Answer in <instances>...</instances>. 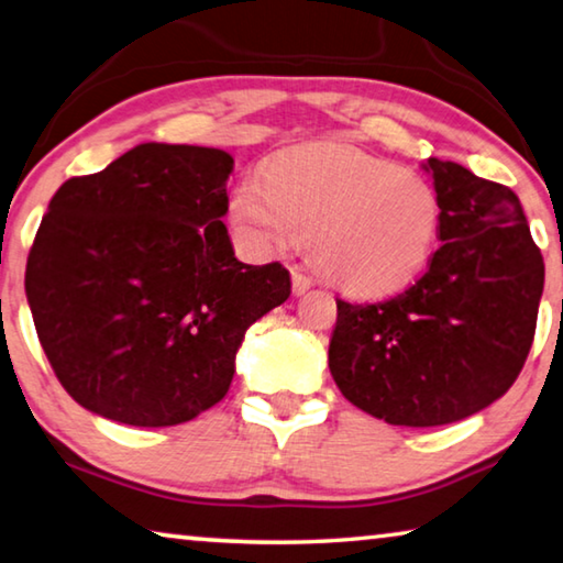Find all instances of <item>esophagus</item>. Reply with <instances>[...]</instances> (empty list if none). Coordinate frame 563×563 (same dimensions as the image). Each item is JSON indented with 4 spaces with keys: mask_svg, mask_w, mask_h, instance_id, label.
Instances as JSON below:
<instances>
[{
    "mask_svg": "<svg viewBox=\"0 0 563 563\" xmlns=\"http://www.w3.org/2000/svg\"><path fill=\"white\" fill-rule=\"evenodd\" d=\"M310 288H313V278L296 267V271H292V292H296V296H302V292Z\"/></svg>",
    "mask_w": 563,
    "mask_h": 563,
    "instance_id": "esophagus-1",
    "label": "esophagus"
}]
</instances>
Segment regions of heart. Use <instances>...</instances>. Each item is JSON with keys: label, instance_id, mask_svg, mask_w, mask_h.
Wrapping results in <instances>:
<instances>
[{"label": "heart", "instance_id": "obj_1", "mask_svg": "<svg viewBox=\"0 0 563 563\" xmlns=\"http://www.w3.org/2000/svg\"><path fill=\"white\" fill-rule=\"evenodd\" d=\"M230 220L257 250H285L313 235V257L353 296H380L431 261L441 225L439 195L423 177L343 145H310L245 175Z\"/></svg>", "mask_w": 563, "mask_h": 563}]
</instances>
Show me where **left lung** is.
I'll use <instances>...</instances> for the list:
<instances>
[{
	"mask_svg": "<svg viewBox=\"0 0 563 563\" xmlns=\"http://www.w3.org/2000/svg\"><path fill=\"white\" fill-rule=\"evenodd\" d=\"M441 245L410 288L338 300L328 365L341 394L390 426H445L501 398L537 333L543 257L514 190L428 157Z\"/></svg>",
	"mask_w": 563,
	"mask_h": 563,
	"instance_id": "left-lung-1",
	"label": "left lung"
}]
</instances>
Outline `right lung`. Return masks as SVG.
Returning a JSON list of instances; mask_svg holds the SVG:
<instances>
[{
	"mask_svg": "<svg viewBox=\"0 0 563 563\" xmlns=\"http://www.w3.org/2000/svg\"><path fill=\"white\" fill-rule=\"evenodd\" d=\"M230 173L222 150L145 142L49 200L24 290L82 408L142 428L192 421L225 398L245 330L288 300L280 263L233 253Z\"/></svg>",
	"mask_w": 563,
	"mask_h": 563,
	"instance_id": "right-lung-1",
	"label": "right lung"
}]
</instances>
